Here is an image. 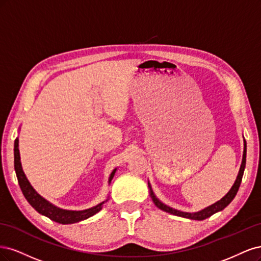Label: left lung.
I'll use <instances>...</instances> for the list:
<instances>
[{"label": "left lung", "instance_id": "left-lung-1", "mask_svg": "<svg viewBox=\"0 0 261 261\" xmlns=\"http://www.w3.org/2000/svg\"><path fill=\"white\" fill-rule=\"evenodd\" d=\"M245 165H246V141L244 140V154H243V161H242V165H241V168H240V172H239V175L237 178V181H235V183L233 184L232 189L229 191L228 194H226L223 198H221L219 201H217V203H215L214 205L209 206L205 209L201 210V212H198V213H183V212H179V210L176 209H172L170 207H168L166 205H164L163 203H161L159 201L155 195L154 193L152 191V189H150V186L148 183V187H149V193H150V196H152L153 200L155 205L159 208L164 210V212H167V213H170L172 215H175V216H179V217H183V218H189V219H193V220H204L206 219V218L213 216L214 214L220 212V210L224 209L226 206H228L231 201L233 200V198L235 197V195H237V193L239 191V188L241 186V182H242V178H243V173H244V169H245Z\"/></svg>", "mask_w": 261, "mask_h": 261}]
</instances>
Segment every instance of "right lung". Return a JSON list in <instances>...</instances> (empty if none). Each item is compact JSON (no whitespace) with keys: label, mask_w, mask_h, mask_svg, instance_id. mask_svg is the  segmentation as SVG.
I'll list each match as a JSON object with an SVG mask.
<instances>
[{"label":"right lung","mask_w":261,"mask_h":261,"mask_svg":"<svg viewBox=\"0 0 261 261\" xmlns=\"http://www.w3.org/2000/svg\"><path fill=\"white\" fill-rule=\"evenodd\" d=\"M14 167H15L16 175H17L19 187L21 189L23 196L28 200V203L35 208L39 214L49 218V219L55 222L62 223V224H69V223H74V222H79L81 220L88 219L89 217H92L93 215L97 214L104 205V201H103V203H100L97 206L92 207L90 209L81 210V212H71V210H64V209L57 208L54 205L49 204L48 201L45 200L43 197H41L30 186L29 181L27 180L26 175H24L22 171L21 164H20L19 149H18V139H16L14 143ZM115 172H116V169L112 172L111 176H109V183H111L112 179L114 178Z\"/></svg>","instance_id":"right-lung-1"}]
</instances>
